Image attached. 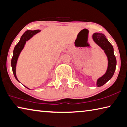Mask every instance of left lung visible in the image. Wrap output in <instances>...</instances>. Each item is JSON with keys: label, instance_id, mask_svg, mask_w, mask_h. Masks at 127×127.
<instances>
[{"label": "left lung", "instance_id": "1", "mask_svg": "<svg viewBox=\"0 0 127 127\" xmlns=\"http://www.w3.org/2000/svg\"><path fill=\"white\" fill-rule=\"evenodd\" d=\"M94 42L101 49L104 50L108 59V67L107 71L102 77H99L96 81L98 87L103 86L113 76L116 69V59L114 53V48L106 36L103 34L95 33L92 35Z\"/></svg>", "mask_w": 127, "mask_h": 127}]
</instances>
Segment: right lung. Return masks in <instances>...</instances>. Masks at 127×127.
Listing matches in <instances>:
<instances>
[{"mask_svg": "<svg viewBox=\"0 0 127 127\" xmlns=\"http://www.w3.org/2000/svg\"><path fill=\"white\" fill-rule=\"evenodd\" d=\"M40 32H41V30H35V31H26L25 33L23 34V35L21 36L19 43L15 46V48H14L13 56L11 60V66H12V71L14 74V76H15L16 79L19 82H20L19 81V80L17 79L16 74V64H17L18 58H19V56L20 55V53H21V51L24 49V46H25L26 43V42L28 41V40H29L32 37H33V36L34 35L36 34L39 33ZM24 86L28 88V89H30L28 88H27V86Z\"/></svg>", "mask_w": 127, "mask_h": 127, "instance_id": "right-lung-1", "label": "right lung"}]
</instances>
